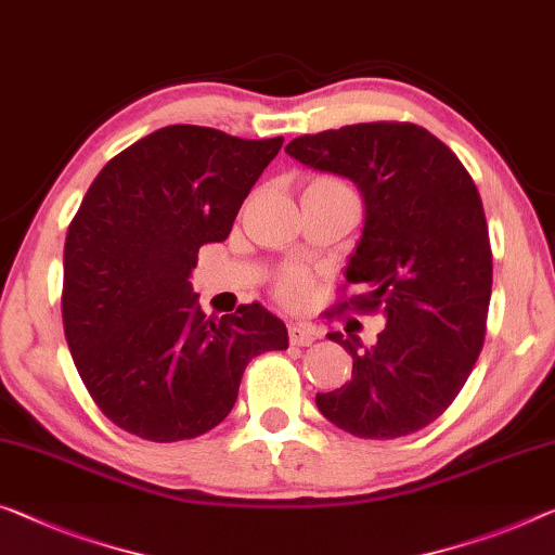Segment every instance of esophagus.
Returning <instances> with one entry per match:
<instances>
[{"label": "esophagus", "mask_w": 555, "mask_h": 555, "mask_svg": "<svg viewBox=\"0 0 555 555\" xmlns=\"http://www.w3.org/2000/svg\"><path fill=\"white\" fill-rule=\"evenodd\" d=\"M287 335H289V345L310 347L314 339H318V330L312 325H305V322H295V325L287 327Z\"/></svg>", "instance_id": "obj_1"}]
</instances>
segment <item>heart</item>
I'll return each mask as SVG.
<instances>
[{
    "label": "heart",
    "instance_id": "b5f03b06",
    "mask_svg": "<svg viewBox=\"0 0 555 555\" xmlns=\"http://www.w3.org/2000/svg\"><path fill=\"white\" fill-rule=\"evenodd\" d=\"M314 183H330V185H343L339 181H330V178H322V181ZM312 280L302 268H289L278 280V295L280 300L287 305H302L307 297H310Z\"/></svg>",
    "mask_w": 555,
    "mask_h": 555
}]
</instances>
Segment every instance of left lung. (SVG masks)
I'll use <instances>...</instances> for the list:
<instances>
[{"label": "left lung", "mask_w": 555, "mask_h": 555, "mask_svg": "<svg viewBox=\"0 0 555 555\" xmlns=\"http://www.w3.org/2000/svg\"><path fill=\"white\" fill-rule=\"evenodd\" d=\"M285 153L360 189L364 228L345 278L362 295L339 307L385 318L370 347L330 332L352 374L314 402L360 439L420 431L454 402L483 347L493 268L481 195L456 153L414 124L343 126Z\"/></svg>", "instance_id": "obj_1"}]
</instances>
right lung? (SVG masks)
Listing matches in <instances>:
<instances>
[{"instance_id": "obj_1", "label": "right lung", "mask_w": 555, "mask_h": 555, "mask_svg": "<svg viewBox=\"0 0 555 555\" xmlns=\"http://www.w3.org/2000/svg\"><path fill=\"white\" fill-rule=\"evenodd\" d=\"M283 135L245 141L176 124L118 153L93 178L64 245V335L96 406L149 441L210 431L253 357L287 349L260 302L206 318L191 287L198 250L230 235Z\"/></svg>"}]
</instances>
